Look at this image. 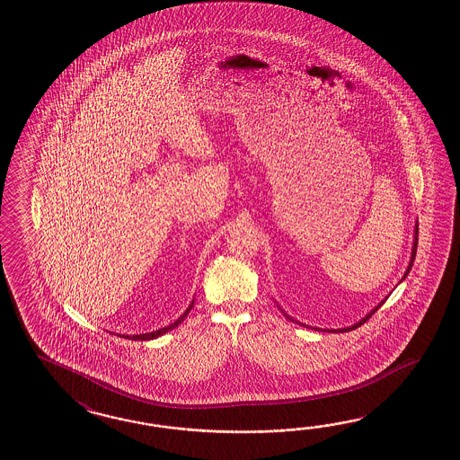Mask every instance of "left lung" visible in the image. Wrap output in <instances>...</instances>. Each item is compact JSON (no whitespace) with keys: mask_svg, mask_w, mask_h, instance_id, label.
<instances>
[{"mask_svg":"<svg viewBox=\"0 0 460 460\" xmlns=\"http://www.w3.org/2000/svg\"><path fill=\"white\" fill-rule=\"evenodd\" d=\"M417 237H419V221H415L414 226V243H412V252H411V261H409V266H407V270H405V272H403L402 279H401V282H402L405 278H407V274L411 272V270H412V264H414V259H415V252H417ZM387 299V297H385ZM385 299L384 301H381V303L377 304L370 313L366 314V317H362L358 323H356V324L349 325V327H341V329H319V327H311V329H314V331H323V332H349V331H352V329H358V325L364 324L369 317H372V314L376 313L379 307H381L382 304L385 303ZM279 307V305H278ZM280 309V307H279ZM280 313L284 314L289 321H292V323H297L299 325H304V327H309L307 324H303V323H299V321H296V319H292L291 315H288V314L284 313L282 309H280Z\"/></svg>","mask_w":460,"mask_h":460,"instance_id":"left-lung-1","label":"left lung"}]
</instances>
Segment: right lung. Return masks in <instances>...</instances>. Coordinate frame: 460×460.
I'll return each instance as SVG.
<instances>
[{
	"mask_svg": "<svg viewBox=\"0 0 460 460\" xmlns=\"http://www.w3.org/2000/svg\"><path fill=\"white\" fill-rule=\"evenodd\" d=\"M192 305H194V299H192V303L190 304V307L182 313V315H180L172 324L166 325V327H161V329H157V331H153V332H146V334H135V336H121L124 339H133V341H151V339H156V337L163 336V334H166L169 332L171 329H174V327H178V325L188 317V314H190V309H192Z\"/></svg>",
	"mask_w": 460,
	"mask_h": 460,
	"instance_id": "right-lung-1",
	"label": "right lung"
}]
</instances>
